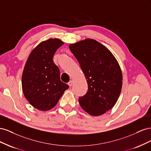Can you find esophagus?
Here are the masks:
<instances>
[{
  "mask_svg": "<svg viewBox=\"0 0 151 151\" xmlns=\"http://www.w3.org/2000/svg\"><path fill=\"white\" fill-rule=\"evenodd\" d=\"M72 84H73V81H70L68 82V85L70 87V86H72Z\"/></svg>",
  "mask_w": 151,
  "mask_h": 151,
  "instance_id": "esophagus-1",
  "label": "esophagus"
}]
</instances>
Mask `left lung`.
<instances>
[{"label":"left lung","mask_w":151,"mask_h":151,"mask_svg":"<svg viewBox=\"0 0 151 151\" xmlns=\"http://www.w3.org/2000/svg\"><path fill=\"white\" fill-rule=\"evenodd\" d=\"M84 74L88 91L79 98L81 108L92 116L111 109L119 98L122 73L115 57L96 40L87 38L69 45Z\"/></svg>","instance_id":"8db88e82"}]
</instances>
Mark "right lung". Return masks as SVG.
Instances as JSON below:
<instances>
[{
    "mask_svg": "<svg viewBox=\"0 0 151 151\" xmlns=\"http://www.w3.org/2000/svg\"><path fill=\"white\" fill-rule=\"evenodd\" d=\"M63 42L50 38L41 42L31 52L22 75V89L34 108L48 111L55 106L68 88L60 81V73L53 58Z\"/></svg>",
    "mask_w": 151,
    "mask_h": 151,
    "instance_id": "obj_1",
    "label": "right lung"
}]
</instances>
